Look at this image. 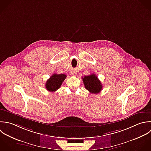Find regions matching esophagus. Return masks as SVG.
<instances>
[{"label": "esophagus", "mask_w": 151, "mask_h": 151, "mask_svg": "<svg viewBox=\"0 0 151 151\" xmlns=\"http://www.w3.org/2000/svg\"><path fill=\"white\" fill-rule=\"evenodd\" d=\"M72 75H74V76H75L76 75L75 72H73V73H72Z\"/></svg>", "instance_id": "1"}]
</instances>
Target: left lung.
I'll return each mask as SVG.
<instances>
[{"label":"left lung","instance_id":"left-lung-1","mask_svg":"<svg viewBox=\"0 0 151 151\" xmlns=\"http://www.w3.org/2000/svg\"><path fill=\"white\" fill-rule=\"evenodd\" d=\"M82 79L85 88L91 93L97 94L101 91L102 85L95 74L85 76Z\"/></svg>","mask_w":151,"mask_h":151}]
</instances>
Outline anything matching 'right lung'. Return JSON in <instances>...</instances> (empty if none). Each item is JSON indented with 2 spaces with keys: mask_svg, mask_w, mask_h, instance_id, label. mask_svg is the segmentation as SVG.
<instances>
[{
  "mask_svg": "<svg viewBox=\"0 0 151 151\" xmlns=\"http://www.w3.org/2000/svg\"><path fill=\"white\" fill-rule=\"evenodd\" d=\"M66 78L65 74H53L46 82V89L49 92H55L60 87Z\"/></svg>",
  "mask_w": 151,
  "mask_h": 151,
  "instance_id": "right-lung-1",
  "label": "right lung"
}]
</instances>
